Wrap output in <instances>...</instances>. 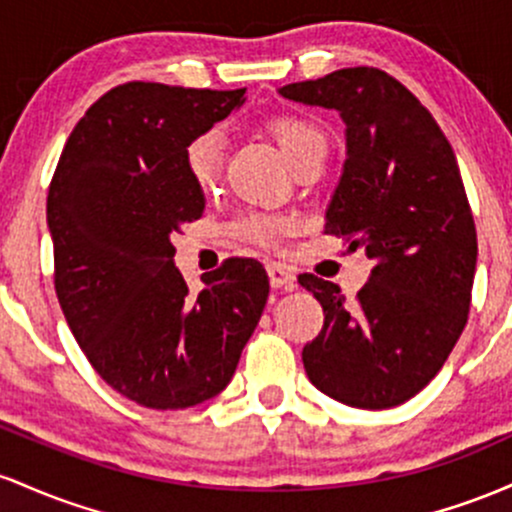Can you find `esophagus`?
I'll return each instance as SVG.
<instances>
[{
  "mask_svg": "<svg viewBox=\"0 0 512 512\" xmlns=\"http://www.w3.org/2000/svg\"><path fill=\"white\" fill-rule=\"evenodd\" d=\"M266 271L268 280H271V287H275V290H280V287L292 290V287H295V275H292L290 268H285L283 263H268Z\"/></svg>",
  "mask_w": 512,
  "mask_h": 512,
  "instance_id": "esophagus-1",
  "label": "esophagus"
}]
</instances>
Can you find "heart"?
<instances>
[{"mask_svg":"<svg viewBox=\"0 0 512 512\" xmlns=\"http://www.w3.org/2000/svg\"><path fill=\"white\" fill-rule=\"evenodd\" d=\"M268 135L278 145L283 154L285 164L292 171L300 166L314 162V159H324L329 140H326L324 130L314 125L312 120L300 116H275L268 120ZM183 169L186 176L198 191H212L220 183L222 162H225V142L217 130H205L200 135L191 137L183 147ZM287 229V225L278 217L268 215H249L234 225V232L241 239L251 241L258 246H271L275 239Z\"/></svg>","mask_w":512,"mask_h":512,"instance_id":"heart-1","label":"heart"}]
</instances>
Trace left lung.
Listing matches in <instances>:
<instances>
[{
  "label": "left lung",
  "mask_w": 512,
  "mask_h": 512,
  "mask_svg": "<svg viewBox=\"0 0 512 512\" xmlns=\"http://www.w3.org/2000/svg\"><path fill=\"white\" fill-rule=\"evenodd\" d=\"M280 94L341 113L348 157L324 234L372 258L355 302L329 280L300 275L324 307V329L302 350L304 370L341 404L392 409L438 375L472 304L476 227L455 152L428 108L375 67Z\"/></svg>",
  "instance_id": "1"
}]
</instances>
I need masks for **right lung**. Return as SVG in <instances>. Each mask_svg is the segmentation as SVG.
Returning <instances> with one entry per match:
<instances>
[{"label":"right lung","instance_id":"1","mask_svg":"<svg viewBox=\"0 0 512 512\" xmlns=\"http://www.w3.org/2000/svg\"><path fill=\"white\" fill-rule=\"evenodd\" d=\"M246 89L128 82L74 125L48 191L55 292L101 380L147 409H188L227 387L268 300L254 258H229L191 295L171 234L203 217L183 147Z\"/></svg>","mask_w":512,"mask_h":512}]
</instances>
